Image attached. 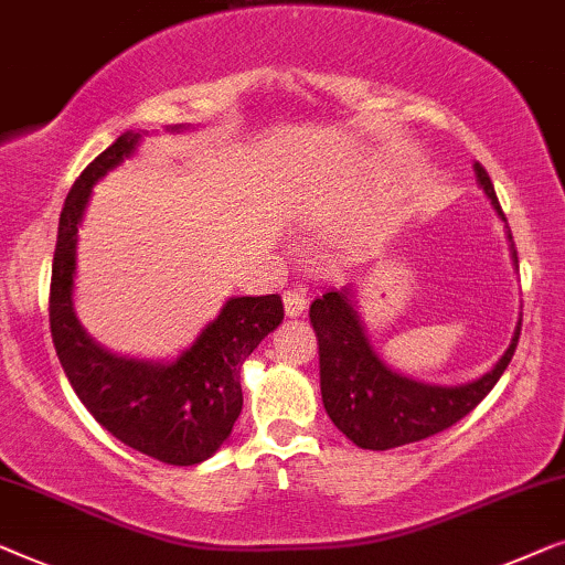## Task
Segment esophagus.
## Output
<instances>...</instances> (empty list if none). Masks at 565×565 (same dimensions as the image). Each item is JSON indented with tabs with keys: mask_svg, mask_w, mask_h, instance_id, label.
I'll list each match as a JSON object with an SVG mask.
<instances>
[{
	"mask_svg": "<svg viewBox=\"0 0 565 565\" xmlns=\"http://www.w3.org/2000/svg\"><path fill=\"white\" fill-rule=\"evenodd\" d=\"M307 309V297L301 291H286L284 294V312L286 317H299Z\"/></svg>",
	"mask_w": 565,
	"mask_h": 565,
	"instance_id": "obj_1",
	"label": "esophagus"
}]
</instances>
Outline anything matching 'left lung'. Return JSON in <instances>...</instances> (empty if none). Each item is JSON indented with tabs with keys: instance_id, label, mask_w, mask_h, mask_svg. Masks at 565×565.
Instances as JSON below:
<instances>
[{
	"instance_id": "1",
	"label": "left lung",
	"mask_w": 565,
	"mask_h": 565,
	"mask_svg": "<svg viewBox=\"0 0 565 565\" xmlns=\"http://www.w3.org/2000/svg\"><path fill=\"white\" fill-rule=\"evenodd\" d=\"M473 171L487 200L504 222L510 256L518 268L512 230L507 227L494 184L481 163H473ZM309 322L320 343V388L328 417L359 448L388 450L443 433L445 427L466 417L494 388L518 348L522 315L499 361L479 379L456 386L417 381L381 361L365 332L351 284H345L343 289H330L315 299L309 307Z\"/></svg>"
}]
</instances>
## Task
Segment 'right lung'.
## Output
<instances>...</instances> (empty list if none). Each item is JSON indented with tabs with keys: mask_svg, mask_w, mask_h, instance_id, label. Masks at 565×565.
Here are the masks:
<instances>
[{
	"mask_svg": "<svg viewBox=\"0 0 565 565\" xmlns=\"http://www.w3.org/2000/svg\"><path fill=\"white\" fill-rule=\"evenodd\" d=\"M169 132L192 125H169ZM146 130H127L86 166L63 202L51 279V335L71 388L89 415L132 450L194 466L230 440L243 409L241 369L284 320L279 294L230 297L177 359H135L99 345L76 317V248L92 189L138 153Z\"/></svg>",
	"mask_w": 565,
	"mask_h": 565,
	"instance_id": "add662e5",
	"label": "right lung"
}]
</instances>
